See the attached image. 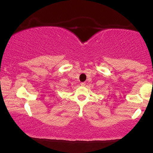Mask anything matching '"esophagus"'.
<instances>
[{"instance_id": "34e87169", "label": "esophagus", "mask_w": 153, "mask_h": 153, "mask_svg": "<svg viewBox=\"0 0 153 153\" xmlns=\"http://www.w3.org/2000/svg\"><path fill=\"white\" fill-rule=\"evenodd\" d=\"M81 86H85V82H82V83H81Z\"/></svg>"}]
</instances>
